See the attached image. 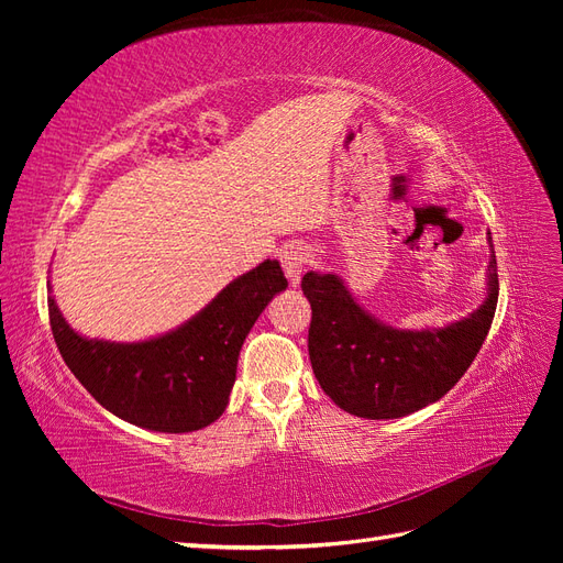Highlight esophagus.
Segmentation results:
<instances>
[{
  "label": "esophagus",
  "instance_id": "34e87169",
  "mask_svg": "<svg viewBox=\"0 0 563 563\" xmlns=\"http://www.w3.org/2000/svg\"><path fill=\"white\" fill-rule=\"evenodd\" d=\"M279 261L284 267V275L288 277V284L300 286V277L305 267L310 263V251L302 244H288L279 251Z\"/></svg>",
  "mask_w": 563,
  "mask_h": 563
}]
</instances>
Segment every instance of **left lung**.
<instances>
[{
	"label": "left lung",
	"instance_id": "obj_1",
	"mask_svg": "<svg viewBox=\"0 0 563 563\" xmlns=\"http://www.w3.org/2000/svg\"><path fill=\"white\" fill-rule=\"evenodd\" d=\"M486 298L446 327L397 329L364 310L335 272H308L310 362L321 389L343 411L391 420L439 401L482 350L498 305V263L488 232Z\"/></svg>",
	"mask_w": 563,
	"mask_h": 563
}]
</instances>
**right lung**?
<instances>
[{"label": "right lung", "mask_w": 563, "mask_h": 563, "mask_svg": "<svg viewBox=\"0 0 563 563\" xmlns=\"http://www.w3.org/2000/svg\"><path fill=\"white\" fill-rule=\"evenodd\" d=\"M286 286L279 261H265L180 327L139 343L77 333L54 296L48 319L67 368L100 406L135 428L183 434L223 416L244 340Z\"/></svg>", "instance_id": "add662e5"}]
</instances>
